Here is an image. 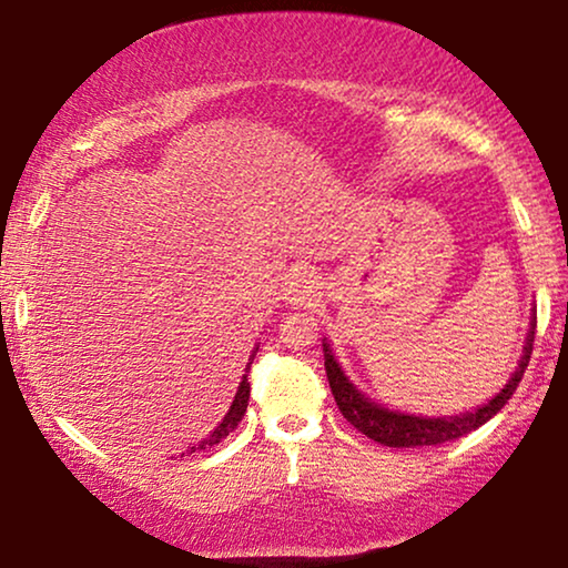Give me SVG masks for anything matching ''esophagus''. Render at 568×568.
<instances>
[{
    "instance_id": "34e87169",
    "label": "esophagus",
    "mask_w": 568,
    "mask_h": 568,
    "mask_svg": "<svg viewBox=\"0 0 568 568\" xmlns=\"http://www.w3.org/2000/svg\"><path fill=\"white\" fill-rule=\"evenodd\" d=\"M315 290L317 282L310 271H294V274L286 278L284 294L286 300H290V305H305V302L315 297Z\"/></svg>"
}]
</instances>
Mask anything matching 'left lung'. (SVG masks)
I'll list each match as a JSON object with an SVG mask.
<instances>
[{
    "label": "left lung",
    "mask_w": 568,
    "mask_h": 568,
    "mask_svg": "<svg viewBox=\"0 0 568 568\" xmlns=\"http://www.w3.org/2000/svg\"><path fill=\"white\" fill-rule=\"evenodd\" d=\"M532 341H535V317L530 323V333H527L523 359H519V367L515 375L509 377V383L501 387V393H496L491 400L484 403V406L465 410L460 416H439V418H426V416H414V414H400V410H390L377 406L375 400H369L367 395H362L356 387L348 383V377L341 369V364L333 356L331 346L323 344L325 352V375H328L333 398H336V406L348 424L362 434H367L369 439L379 442L385 447H426V445H445V442H453L457 437H465L478 426H484L488 418H494L499 410L507 406V400L515 395L519 379H523L527 362H530L532 354Z\"/></svg>",
    "instance_id": "1"
}]
</instances>
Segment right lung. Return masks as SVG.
Here are the masks:
<instances>
[{
    "label": "right lung",
    "mask_w": 568,
    "mask_h": 568,
    "mask_svg": "<svg viewBox=\"0 0 568 568\" xmlns=\"http://www.w3.org/2000/svg\"><path fill=\"white\" fill-rule=\"evenodd\" d=\"M255 352H258V348H255ZM255 352L251 354V359H247V364H245V369L251 372V364H253V356H255ZM247 398H251V383H247V375H243V379H240V387H237V393H235V400H232V406H230V410H227V416L222 418V424L216 426V429L209 434V437L201 442V445H196V447H191V449H185L183 455H191V453H201V449H209V447H214V445H220V442L227 437L230 432H235L237 429V424L243 422V416H245V408H247ZM181 455V457H183Z\"/></svg>",
    "instance_id": "add662e5"
}]
</instances>
